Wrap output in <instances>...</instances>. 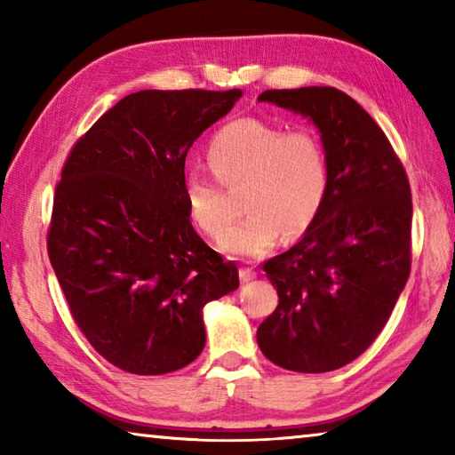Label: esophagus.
I'll use <instances>...</instances> for the list:
<instances>
[{
    "instance_id": "obj_1",
    "label": "esophagus",
    "mask_w": 455,
    "mask_h": 455,
    "mask_svg": "<svg viewBox=\"0 0 455 455\" xmlns=\"http://www.w3.org/2000/svg\"><path fill=\"white\" fill-rule=\"evenodd\" d=\"M255 276L257 273L251 271V268H241V271H238V279H241V283H249L255 279Z\"/></svg>"
}]
</instances>
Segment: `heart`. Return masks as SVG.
<instances>
[{
	"mask_svg": "<svg viewBox=\"0 0 455 455\" xmlns=\"http://www.w3.org/2000/svg\"><path fill=\"white\" fill-rule=\"evenodd\" d=\"M209 163L227 188L244 184L243 209L249 217L220 241L230 257H263L283 233L289 238L303 235L325 203L327 154L313 130H283L263 118H236L212 136ZM220 184L200 171L184 176L188 217L211 238L225 233L233 217Z\"/></svg>",
	"mask_w": 455,
	"mask_h": 455,
	"instance_id": "1",
	"label": "heart"
}]
</instances>
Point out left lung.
<instances>
[{
  "mask_svg": "<svg viewBox=\"0 0 455 455\" xmlns=\"http://www.w3.org/2000/svg\"><path fill=\"white\" fill-rule=\"evenodd\" d=\"M259 102L317 126L329 187L301 241L263 267L279 305L259 325L257 341L289 371H333L375 341L410 276V180L383 130L345 92L267 90Z\"/></svg>",
  "mask_w": 455,
  "mask_h": 455,
  "instance_id": "1",
  "label": "left lung"
}]
</instances>
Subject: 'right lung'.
Returning <instances> with one entry per match:
<instances>
[{"mask_svg":"<svg viewBox=\"0 0 455 455\" xmlns=\"http://www.w3.org/2000/svg\"><path fill=\"white\" fill-rule=\"evenodd\" d=\"M241 90H142L110 108L68 156L48 255L76 325L100 355L136 375L192 363L203 307L238 289L190 225L184 160Z\"/></svg>","mask_w":455,"mask_h":455,"instance_id":"1","label":"right lung"}]
</instances>
